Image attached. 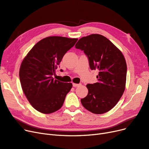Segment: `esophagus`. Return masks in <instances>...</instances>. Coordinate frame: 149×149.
Returning <instances> with one entry per match:
<instances>
[{"label": "esophagus", "instance_id": "34e87169", "mask_svg": "<svg viewBox=\"0 0 149 149\" xmlns=\"http://www.w3.org/2000/svg\"><path fill=\"white\" fill-rule=\"evenodd\" d=\"M80 84H76V83H72V86H73V87H77V86H79Z\"/></svg>", "mask_w": 149, "mask_h": 149}]
</instances>
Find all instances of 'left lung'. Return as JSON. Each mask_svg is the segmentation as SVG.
<instances>
[{
	"label": "left lung",
	"mask_w": 149,
	"mask_h": 149,
	"mask_svg": "<svg viewBox=\"0 0 149 149\" xmlns=\"http://www.w3.org/2000/svg\"><path fill=\"white\" fill-rule=\"evenodd\" d=\"M75 48L88 57L91 70L98 69V82L88 84V95L81 99L83 107L95 114L109 111L123 95L126 81L127 65L121 52L100 34L83 37Z\"/></svg>",
	"instance_id": "left-lung-1"
}]
</instances>
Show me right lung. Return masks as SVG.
<instances>
[{"label":"right lung","mask_w":149,"mask_h":149,"mask_svg":"<svg viewBox=\"0 0 149 149\" xmlns=\"http://www.w3.org/2000/svg\"><path fill=\"white\" fill-rule=\"evenodd\" d=\"M77 38L52 36L36 43L23 60L19 77L22 90L36 110L51 113L63 104L70 83L53 79L64 55L74 46Z\"/></svg>","instance_id":"add662e5"}]
</instances>
